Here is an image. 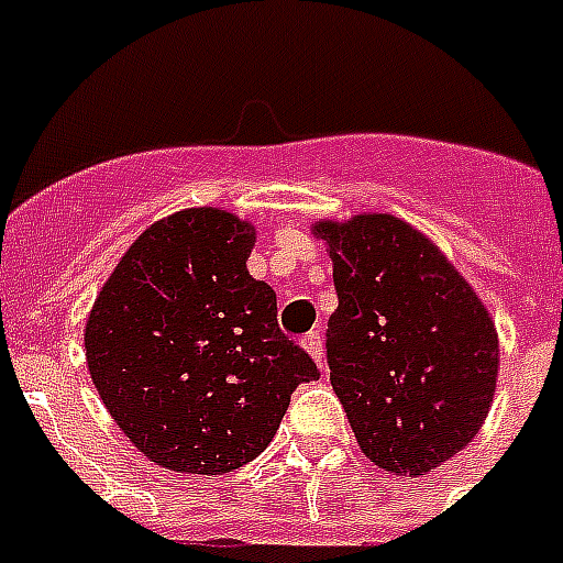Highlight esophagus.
Here are the masks:
<instances>
[{"instance_id": "esophagus-1", "label": "esophagus", "mask_w": 563, "mask_h": 563, "mask_svg": "<svg viewBox=\"0 0 563 563\" xmlns=\"http://www.w3.org/2000/svg\"><path fill=\"white\" fill-rule=\"evenodd\" d=\"M300 347L316 360V365H324V342H321V333H307L300 339Z\"/></svg>"}]
</instances>
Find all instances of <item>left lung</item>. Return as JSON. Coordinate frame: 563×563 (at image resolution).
Here are the masks:
<instances>
[{
    "instance_id": "8db88e82",
    "label": "left lung",
    "mask_w": 563,
    "mask_h": 563,
    "mask_svg": "<svg viewBox=\"0 0 563 563\" xmlns=\"http://www.w3.org/2000/svg\"><path fill=\"white\" fill-rule=\"evenodd\" d=\"M312 233L333 260L327 362L360 450L394 476H427L488 418L499 374L490 312L441 247L397 216L321 219Z\"/></svg>"
}]
</instances>
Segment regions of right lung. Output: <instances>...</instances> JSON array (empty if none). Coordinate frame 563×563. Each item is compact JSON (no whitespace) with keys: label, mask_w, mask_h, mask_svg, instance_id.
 Wrapping results in <instances>:
<instances>
[{"label":"right lung","mask_w":563,"mask_h":563,"mask_svg":"<svg viewBox=\"0 0 563 563\" xmlns=\"http://www.w3.org/2000/svg\"><path fill=\"white\" fill-rule=\"evenodd\" d=\"M251 221L189 207L134 239L96 295L84 351L110 418L175 473L221 476L272 444L316 362L277 327V295L247 272Z\"/></svg>","instance_id":"obj_1"}]
</instances>
